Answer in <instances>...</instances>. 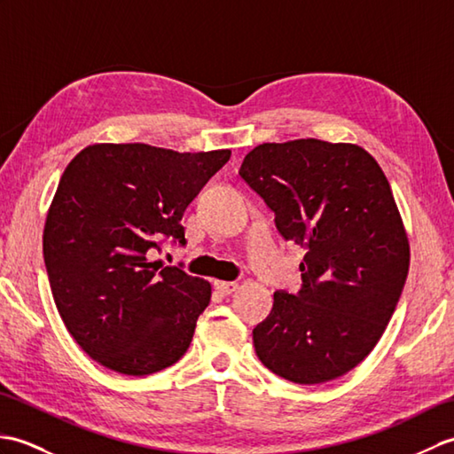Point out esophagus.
<instances>
[{"label":"esophagus","instance_id":"esophagus-1","mask_svg":"<svg viewBox=\"0 0 454 454\" xmlns=\"http://www.w3.org/2000/svg\"><path fill=\"white\" fill-rule=\"evenodd\" d=\"M215 288L220 293V294H232L236 288H238V283H230V281H215Z\"/></svg>","mask_w":454,"mask_h":454}]
</instances>
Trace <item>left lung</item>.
I'll use <instances>...</instances> for the list:
<instances>
[{
    "mask_svg": "<svg viewBox=\"0 0 454 454\" xmlns=\"http://www.w3.org/2000/svg\"><path fill=\"white\" fill-rule=\"evenodd\" d=\"M239 176L281 236L306 247L301 293H275L254 330L259 361L296 384L349 372L387 330L410 269L387 176L356 144L317 138L259 144Z\"/></svg>",
    "mask_w": 454,
    "mask_h": 454,
    "instance_id": "left-lung-1",
    "label": "left lung"
}]
</instances>
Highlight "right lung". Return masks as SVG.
Masks as SVG:
<instances>
[{"label": "right lung", "mask_w": 454, "mask_h": 454, "mask_svg": "<svg viewBox=\"0 0 454 454\" xmlns=\"http://www.w3.org/2000/svg\"><path fill=\"white\" fill-rule=\"evenodd\" d=\"M230 153L91 144L67 163L43 254L62 322L93 361L144 376L189 349L210 283L148 252L166 238L185 244L183 212Z\"/></svg>", "instance_id": "add662e5"}]
</instances>
